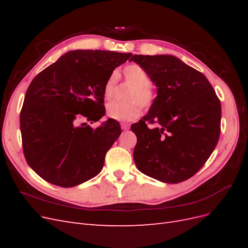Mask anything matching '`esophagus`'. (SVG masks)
<instances>
[{
  "label": "esophagus",
  "mask_w": 248,
  "mask_h": 248,
  "mask_svg": "<svg viewBox=\"0 0 248 248\" xmlns=\"http://www.w3.org/2000/svg\"><path fill=\"white\" fill-rule=\"evenodd\" d=\"M121 128L123 129V130H127L129 128V124H127V123H121Z\"/></svg>",
  "instance_id": "1"
}]
</instances>
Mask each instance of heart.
I'll list each match as a JSON object with an SVG mask.
<instances>
[{
  "mask_svg": "<svg viewBox=\"0 0 248 248\" xmlns=\"http://www.w3.org/2000/svg\"><path fill=\"white\" fill-rule=\"evenodd\" d=\"M123 74L126 81L133 86L128 96V99L131 101L127 103H108L107 107V115L108 118L117 120V121H131L140 115L141 107L140 103L145 108L151 106L154 100V92L150 86L151 79L149 74L141 66L138 64L127 65L123 69ZM117 82L118 74L112 72L103 86V95L107 100H110L114 97Z\"/></svg>",
  "mask_w": 248,
  "mask_h": 248,
  "instance_id": "obj_1",
  "label": "heart"
}]
</instances>
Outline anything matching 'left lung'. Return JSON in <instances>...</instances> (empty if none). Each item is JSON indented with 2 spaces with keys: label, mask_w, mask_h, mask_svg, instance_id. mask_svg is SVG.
I'll return each instance as SVG.
<instances>
[{
  "label": "left lung",
  "mask_w": 248,
  "mask_h": 248,
  "mask_svg": "<svg viewBox=\"0 0 248 248\" xmlns=\"http://www.w3.org/2000/svg\"><path fill=\"white\" fill-rule=\"evenodd\" d=\"M157 87L148 114L131 130L140 171L163 183H180L204 166L220 134L221 106L207 78L170 55H133ZM146 122L156 124L149 129Z\"/></svg>",
  "instance_id": "1"
}]
</instances>
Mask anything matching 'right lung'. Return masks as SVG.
Returning a JSON list of instances; mask_svg holds the SVG:
<instances>
[{
	"instance_id": "obj_1",
	"label": "right lung",
	"mask_w": 248,
	"mask_h": 248,
	"mask_svg": "<svg viewBox=\"0 0 248 248\" xmlns=\"http://www.w3.org/2000/svg\"><path fill=\"white\" fill-rule=\"evenodd\" d=\"M131 56L70 50L35 77L20 111V131L26 160L37 175L73 187L101 171L121 127L112 119L95 129L80 121L93 123L104 116V82Z\"/></svg>"
}]
</instances>
